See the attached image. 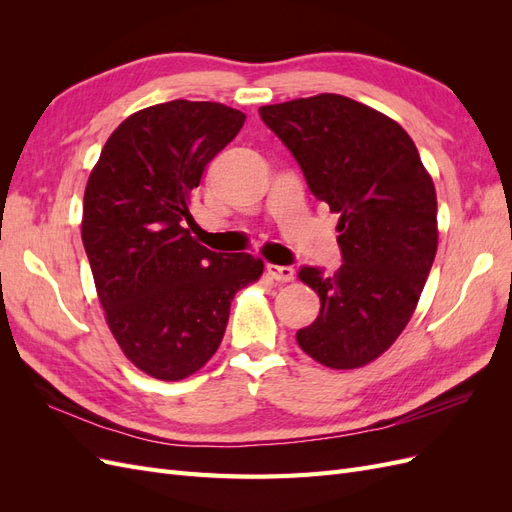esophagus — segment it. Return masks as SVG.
Returning <instances> with one entry per match:
<instances>
[{"label":"esophagus","mask_w":512,"mask_h":512,"mask_svg":"<svg viewBox=\"0 0 512 512\" xmlns=\"http://www.w3.org/2000/svg\"><path fill=\"white\" fill-rule=\"evenodd\" d=\"M267 273L273 277L275 282H292L294 280V269L292 267H282V265H267Z\"/></svg>","instance_id":"34e87169"}]
</instances>
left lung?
Segmentation results:
<instances>
[{
  "label": "left lung",
  "instance_id": "8db88e82",
  "mask_svg": "<svg viewBox=\"0 0 512 512\" xmlns=\"http://www.w3.org/2000/svg\"><path fill=\"white\" fill-rule=\"evenodd\" d=\"M303 170L307 188L339 213L344 265L301 267L320 314L297 331L318 363L354 369L389 348L421 297L438 250L436 188L397 121L361 102L320 94L258 108Z\"/></svg>",
  "mask_w": 512,
  "mask_h": 512
}]
</instances>
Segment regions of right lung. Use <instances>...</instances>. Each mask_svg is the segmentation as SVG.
<instances>
[{
    "instance_id": "1",
    "label": "right lung",
    "mask_w": 512,
    "mask_h": 512,
    "mask_svg": "<svg viewBox=\"0 0 512 512\" xmlns=\"http://www.w3.org/2000/svg\"><path fill=\"white\" fill-rule=\"evenodd\" d=\"M245 115L173 100L130 115L108 136L83 200V245L123 354L158 380H181L218 350L237 290L262 260L211 252L190 237V200Z\"/></svg>"
}]
</instances>
